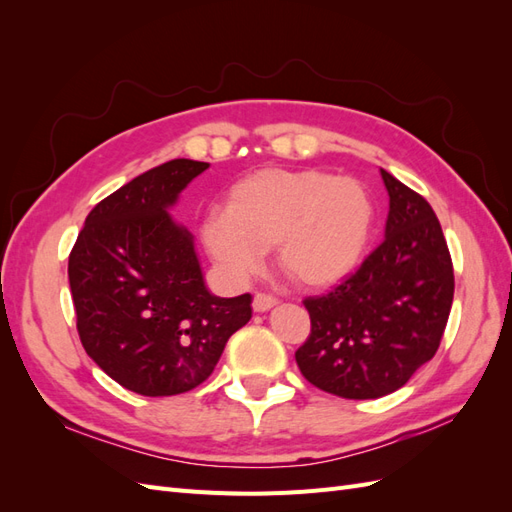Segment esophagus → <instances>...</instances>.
I'll use <instances>...</instances> for the list:
<instances>
[{
	"label": "esophagus",
	"mask_w": 512,
	"mask_h": 512,
	"mask_svg": "<svg viewBox=\"0 0 512 512\" xmlns=\"http://www.w3.org/2000/svg\"><path fill=\"white\" fill-rule=\"evenodd\" d=\"M275 305H277V299L271 297V294H265V292H258L256 297H254V301H252L254 312H258V314L269 312V309L275 307Z\"/></svg>",
	"instance_id": "34e87169"
}]
</instances>
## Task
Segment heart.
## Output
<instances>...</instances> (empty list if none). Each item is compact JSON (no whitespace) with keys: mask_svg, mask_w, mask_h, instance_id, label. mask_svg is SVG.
<instances>
[{"mask_svg":"<svg viewBox=\"0 0 512 512\" xmlns=\"http://www.w3.org/2000/svg\"><path fill=\"white\" fill-rule=\"evenodd\" d=\"M374 218L371 196L356 179L265 168L232 185L226 209L207 211L200 239L232 282L258 273L275 245L277 267L290 280L324 288L359 265Z\"/></svg>","mask_w":512,"mask_h":512,"instance_id":"1","label":"heart"}]
</instances>
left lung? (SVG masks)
<instances>
[{"label": "left lung", "mask_w": 512, "mask_h": 512, "mask_svg": "<svg viewBox=\"0 0 512 512\" xmlns=\"http://www.w3.org/2000/svg\"><path fill=\"white\" fill-rule=\"evenodd\" d=\"M389 192L384 241L344 284L303 301L312 333L294 359L307 382L344 399L401 389L433 359L451 314L455 275L427 200L380 168Z\"/></svg>", "instance_id": "8db88e82"}]
</instances>
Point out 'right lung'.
I'll list each match as a JSON object with an SVG mask.
<instances>
[{"instance_id": "1", "label": "right lung", "mask_w": 512, "mask_h": 512, "mask_svg": "<svg viewBox=\"0 0 512 512\" xmlns=\"http://www.w3.org/2000/svg\"><path fill=\"white\" fill-rule=\"evenodd\" d=\"M207 168L177 158L121 185L91 209L68 260L85 352L138 395L192 391L252 318L250 294L207 290L194 237L168 213Z\"/></svg>"}]
</instances>
